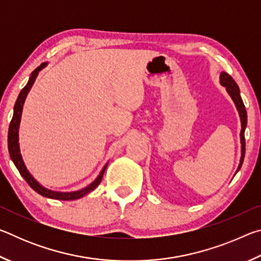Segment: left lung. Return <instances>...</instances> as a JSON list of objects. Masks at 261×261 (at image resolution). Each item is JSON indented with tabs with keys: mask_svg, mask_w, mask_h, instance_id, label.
I'll list each match as a JSON object with an SVG mask.
<instances>
[{
	"mask_svg": "<svg viewBox=\"0 0 261 261\" xmlns=\"http://www.w3.org/2000/svg\"><path fill=\"white\" fill-rule=\"evenodd\" d=\"M220 83L221 85H223L226 87L227 92L229 95L231 96V99L233 102L236 105V108L238 110V114H240L241 117V123H242V130H241V144H242V156H241V161H240V166L237 168V171L241 169V167L243 165V161H244V155H245V137H244V132H245V127L247 124V115H246V109L245 106L243 103L242 96L240 93V87L236 84V82L233 81L232 77L230 74H228L227 72H221L220 74ZM236 171V173H237Z\"/></svg>",
	"mask_w": 261,
	"mask_h": 261,
	"instance_id": "8db88e82",
	"label": "left lung"
}]
</instances>
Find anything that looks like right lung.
I'll list each match as a JSON object with an SVG mask.
<instances>
[{
  "mask_svg": "<svg viewBox=\"0 0 261 261\" xmlns=\"http://www.w3.org/2000/svg\"><path fill=\"white\" fill-rule=\"evenodd\" d=\"M47 65V63H42L39 65V67L34 70V71L31 73V77L29 79L26 86L20 91V93L18 95V98L16 100L15 107H14V116H12V120L10 122V125H9V132H8V149H9V154H10V158L12 162L15 163V166L17 169H18L19 174L23 176V178L28 182V184L32 188L35 192H38L39 194H41L43 197L47 198H51V199H59V200H74V199H79L85 196V194L90 193L91 191L98 187V185L101 183L103 177V173L107 168V165L103 167V169L101 170L100 175L96 177L93 183H91L88 187L85 189L79 190V191H73V192H56V191H51V190H48L46 188H43L42 185L39 184L37 180L34 179L32 175L29 173V170L26 169L25 163L23 161V158H21L20 154V149H19V143H18V131H19V123H20V117H21V112H23V105L25 102L26 96H28V93L32 87L33 83L37 78L39 71L41 69H43Z\"/></svg>",
  "mask_w": 261,
  "mask_h": 261,
  "instance_id": "obj_1",
  "label": "right lung"
}]
</instances>
